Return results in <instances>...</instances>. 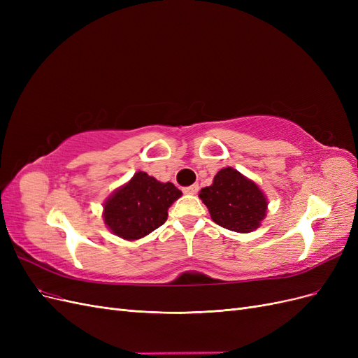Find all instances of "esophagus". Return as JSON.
I'll list each match as a JSON object with an SVG mask.
<instances>
[{
    "mask_svg": "<svg viewBox=\"0 0 358 358\" xmlns=\"http://www.w3.org/2000/svg\"><path fill=\"white\" fill-rule=\"evenodd\" d=\"M197 191H199V185H197V183H194V185H191V187L183 188V192H185V194H191V196H194V194H197Z\"/></svg>",
    "mask_w": 358,
    "mask_h": 358,
    "instance_id": "34e87169",
    "label": "esophagus"
}]
</instances>
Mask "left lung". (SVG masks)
I'll return each mask as SVG.
<instances>
[{"mask_svg":"<svg viewBox=\"0 0 358 358\" xmlns=\"http://www.w3.org/2000/svg\"><path fill=\"white\" fill-rule=\"evenodd\" d=\"M199 197L208 206L213 222L236 233H251L266 218L267 199L255 182L225 167L216 173L210 187Z\"/></svg>","mask_w":358,"mask_h":358,"instance_id":"1","label":"left lung"}]
</instances>
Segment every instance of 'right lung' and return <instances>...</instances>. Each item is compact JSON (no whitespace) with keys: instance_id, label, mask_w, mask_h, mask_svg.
<instances>
[{"instance_id":"right-lung-1","label":"right lung","mask_w":358,"mask_h":358,"mask_svg":"<svg viewBox=\"0 0 358 358\" xmlns=\"http://www.w3.org/2000/svg\"><path fill=\"white\" fill-rule=\"evenodd\" d=\"M180 196L182 191L171 182H159L137 171L106 200L104 224L125 241L142 239L167 221L169 208Z\"/></svg>"}]
</instances>
